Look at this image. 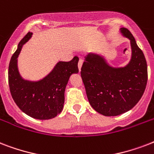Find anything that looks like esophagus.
I'll return each mask as SVG.
<instances>
[{
    "label": "esophagus",
    "instance_id": "obj_1",
    "mask_svg": "<svg viewBox=\"0 0 154 154\" xmlns=\"http://www.w3.org/2000/svg\"><path fill=\"white\" fill-rule=\"evenodd\" d=\"M82 65H83V60L81 59V60H79V61H78V69H79V71H81Z\"/></svg>",
    "mask_w": 154,
    "mask_h": 154
}]
</instances>
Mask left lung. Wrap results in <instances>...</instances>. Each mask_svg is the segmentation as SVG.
I'll list each match as a JSON object with an SVG mask.
<instances>
[{"mask_svg": "<svg viewBox=\"0 0 154 154\" xmlns=\"http://www.w3.org/2000/svg\"><path fill=\"white\" fill-rule=\"evenodd\" d=\"M119 30L130 42L131 58L128 64L115 67L104 55L92 52L85 58L81 71L89 104L107 117L118 116L133 109L143 95L148 80L143 52L129 30Z\"/></svg>", "mask_w": 154, "mask_h": 154, "instance_id": "obj_1", "label": "left lung"}]
</instances>
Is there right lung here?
<instances>
[{
  "mask_svg": "<svg viewBox=\"0 0 154 154\" xmlns=\"http://www.w3.org/2000/svg\"><path fill=\"white\" fill-rule=\"evenodd\" d=\"M29 32L18 44L8 66V85L11 95L18 107L28 116L38 120L54 118L64 107L65 91L70 76L78 72V57L70 61H58L43 78L25 79L18 69V60L23 45L32 37Z\"/></svg>",
  "mask_w": 154,
  "mask_h": 154,
  "instance_id": "right-lung-1",
  "label": "right lung"
}]
</instances>
